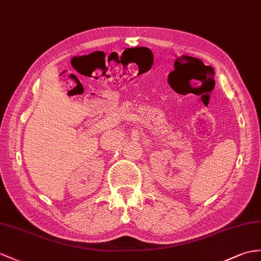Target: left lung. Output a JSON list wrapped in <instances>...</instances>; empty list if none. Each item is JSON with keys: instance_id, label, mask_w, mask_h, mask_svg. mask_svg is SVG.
<instances>
[{"instance_id": "8db88e82", "label": "left lung", "mask_w": 261, "mask_h": 261, "mask_svg": "<svg viewBox=\"0 0 261 261\" xmlns=\"http://www.w3.org/2000/svg\"><path fill=\"white\" fill-rule=\"evenodd\" d=\"M209 81H211V80H209ZM211 82H212V83H213V80H212V81H211ZM214 82H215V81H214Z\"/></svg>"}]
</instances>
